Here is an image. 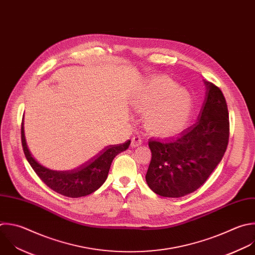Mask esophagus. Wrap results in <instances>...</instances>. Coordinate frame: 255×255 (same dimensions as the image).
I'll list each match as a JSON object with an SVG mask.
<instances>
[{
  "instance_id": "34e87169",
  "label": "esophagus",
  "mask_w": 255,
  "mask_h": 255,
  "mask_svg": "<svg viewBox=\"0 0 255 255\" xmlns=\"http://www.w3.org/2000/svg\"><path fill=\"white\" fill-rule=\"evenodd\" d=\"M142 144V139L139 135H135L133 138H132V141H131V146L132 147H138Z\"/></svg>"
}]
</instances>
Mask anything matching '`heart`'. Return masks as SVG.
Instances as JSON below:
<instances>
[{
    "instance_id": "obj_1",
    "label": "heart",
    "mask_w": 255,
    "mask_h": 255,
    "mask_svg": "<svg viewBox=\"0 0 255 255\" xmlns=\"http://www.w3.org/2000/svg\"><path fill=\"white\" fill-rule=\"evenodd\" d=\"M192 106L189 92L168 77H155L137 93L135 107L146 113L145 126L157 136H170L186 124Z\"/></svg>"
}]
</instances>
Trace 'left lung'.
I'll return each mask as SVG.
<instances>
[{"instance_id": "1", "label": "left lung", "mask_w": 255, "mask_h": 255, "mask_svg": "<svg viewBox=\"0 0 255 255\" xmlns=\"http://www.w3.org/2000/svg\"><path fill=\"white\" fill-rule=\"evenodd\" d=\"M205 100L195 124L178 137L149 140L152 153L146 173L150 189L163 197H182L197 190L221 161L229 139L225 98L214 84L204 81Z\"/></svg>"}]
</instances>
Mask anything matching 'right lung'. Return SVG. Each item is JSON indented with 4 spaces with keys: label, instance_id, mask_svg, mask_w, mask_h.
I'll use <instances>...</instances> for the list:
<instances>
[{
    "label": "right lung",
    "instance_id": "1",
    "mask_svg": "<svg viewBox=\"0 0 255 255\" xmlns=\"http://www.w3.org/2000/svg\"><path fill=\"white\" fill-rule=\"evenodd\" d=\"M21 138L25 156L40 179L55 192L71 198L86 196L99 189L107 179L113 159L128 149L131 142L128 140L123 144L109 145L73 170L56 171L44 167L32 157L25 139L24 122L21 127Z\"/></svg>",
    "mask_w": 255,
    "mask_h": 255
}]
</instances>
